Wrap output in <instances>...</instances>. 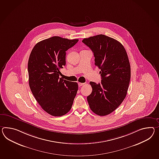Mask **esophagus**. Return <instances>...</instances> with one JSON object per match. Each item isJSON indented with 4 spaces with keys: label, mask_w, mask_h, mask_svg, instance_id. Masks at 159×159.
Returning <instances> with one entry per match:
<instances>
[{
    "label": "esophagus",
    "mask_w": 159,
    "mask_h": 159,
    "mask_svg": "<svg viewBox=\"0 0 159 159\" xmlns=\"http://www.w3.org/2000/svg\"><path fill=\"white\" fill-rule=\"evenodd\" d=\"M84 84V83H78V85L79 87H81L82 85H83Z\"/></svg>",
    "instance_id": "esophagus-1"
}]
</instances>
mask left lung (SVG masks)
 <instances>
[{
  "instance_id": "1",
  "label": "left lung",
  "mask_w": 159,
  "mask_h": 159,
  "mask_svg": "<svg viewBox=\"0 0 159 159\" xmlns=\"http://www.w3.org/2000/svg\"><path fill=\"white\" fill-rule=\"evenodd\" d=\"M82 42L93 51L95 66L101 70L102 77L101 83L89 82L93 88L87 97L89 107L98 116H107L126 96L131 76L128 54L119 41L103 34L84 39Z\"/></svg>"
}]
</instances>
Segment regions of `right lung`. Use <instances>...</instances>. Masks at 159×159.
<instances>
[{"label": "right lung", "instance_id": "1", "mask_svg": "<svg viewBox=\"0 0 159 159\" xmlns=\"http://www.w3.org/2000/svg\"><path fill=\"white\" fill-rule=\"evenodd\" d=\"M78 41L54 36L37 43L30 54L27 67L30 88L39 105L51 116L66 114L76 95L78 83L59 76L60 70L66 66V51Z\"/></svg>", "mask_w": 159, "mask_h": 159}]
</instances>
